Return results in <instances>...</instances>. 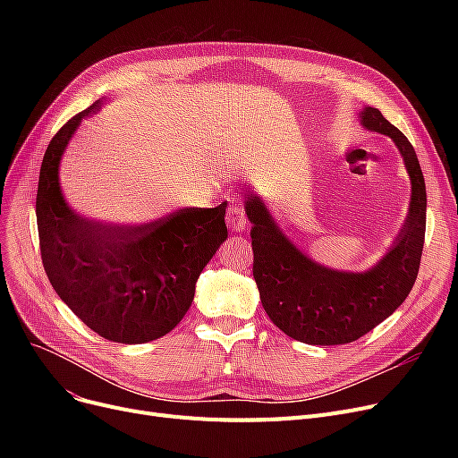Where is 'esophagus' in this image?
<instances>
[{
  "instance_id": "esophagus-1",
  "label": "esophagus",
  "mask_w": 458,
  "mask_h": 458,
  "mask_svg": "<svg viewBox=\"0 0 458 458\" xmlns=\"http://www.w3.org/2000/svg\"><path fill=\"white\" fill-rule=\"evenodd\" d=\"M247 223H249V219H247V215H245L242 204L232 202L228 206V211H226V225L230 226V230L232 232H242V230L247 228Z\"/></svg>"
}]
</instances>
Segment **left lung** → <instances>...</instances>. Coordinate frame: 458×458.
I'll return each mask as SVG.
<instances>
[{
	"label": "left lung",
	"instance_id": "1",
	"mask_svg": "<svg viewBox=\"0 0 458 458\" xmlns=\"http://www.w3.org/2000/svg\"><path fill=\"white\" fill-rule=\"evenodd\" d=\"M360 123L395 142L412 183L406 221L392 249L371 269L347 273L319 266L282 233L266 202L254 192L245 197L261 304L284 334L310 345H342L362 338L403 304L420 271L427 192L416 150L375 107H364Z\"/></svg>",
	"mask_w": 458,
	"mask_h": 458
}]
</instances>
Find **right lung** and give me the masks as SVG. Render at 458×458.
I'll return each mask as SVG.
<instances>
[{
  "mask_svg": "<svg viewBox=\"0 0 458 458\" xmlns=\"http://www.w3.org/2000/svg\"><path fill=\"white\" fill-rule=\"evenodd\" d=\"M100 107L96 100L72 116L47 144L37 191L40 254L54 290L90 330L116 344H147L183 319L202 269L228 237L226 202L139 226L104 225L72 209L59 163L81 120Z\"/></svg>",
  "mask_w": 458,
  "mask_h": 458,
  "instance_id": "add662e5",
  "label": "right lung"
}]
</instances>
